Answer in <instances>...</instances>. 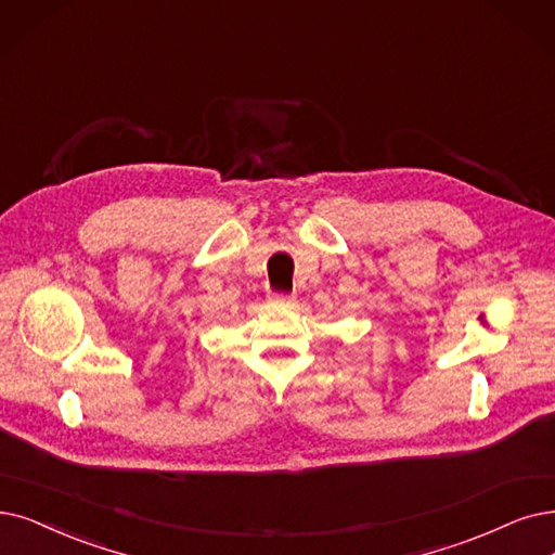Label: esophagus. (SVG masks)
I'll use <instances>...</instances> for the list:
<instances>
[{
	"instance_id": "1",
	"label": "esophagus",
	"mask_w": 555,
	"mask_h": 555,
	"mask_svg": "<svg viewBox=\"0 0 555 555\" xmlns=\"http://www.w3.org/2000/svg\"><path fill=\"white\" fill-rule=\"evenodd\" d=\"M271 302L273 305H292L294 302V294H273Z\"/></svg>"
}]
</instances>
